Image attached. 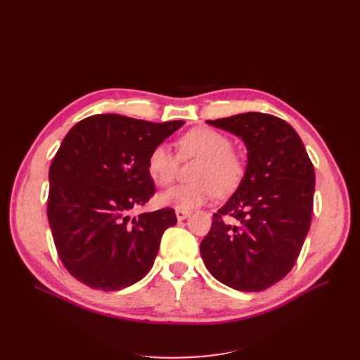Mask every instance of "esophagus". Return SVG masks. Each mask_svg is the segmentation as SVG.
<instances>
[{
	"label": "esophagus",
	"instance_id": "obj_1",
	"mask_svg": "<svg viewBox=\"0 0 360 360\" xmlns=\"http://www.w3.org/2000/svg\"><path fill=\"white\" fill-rule=\"evenodd\" d=\"M176 214H177V219L179 221H184L186 217H189L191 212H186V210H176Z\"/></svg>",
	"mask_w": 360,
	"mask_h": 360
}]
</instances>
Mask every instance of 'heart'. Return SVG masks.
Here are the masks:
<instances>
[{"label": "heart", "mask_w": 360, "mask_h": 360, "mask_svg": "<svg viewBox=\"0 0 360 360\" xmlns=\"http://www.w3.org/2000/svg\"><path fill=\"white\" fill-rule=\"evenodd\" d=\"M181 159H198L192 172L193 183L179 184L159 195V202L176 210H192L202 205L214 195L233 193L245 177L243 158L236 153L231 139L209 127H197L184 134L179 141ZM179 160L171 148L159 144L150 151L147 169L158 186H169L176 179Z\"/></svg>", "instance_id": "b5f03b06"}]
</instances>
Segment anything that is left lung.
Segmentation results:
<instances>
[{
  "mask_svg": "<svg viewBox=\"0 0 360 360\" xmlns=\"http://www.w3.org/2000/svg\"><path fill=\"white\" fill-rule=\"evenodd\" d=\"M240 136L248 165L240 186L200 245L205 267L238 291H263L284 278L311 226L315 172L300 136L263 112L207 120Z\"/></svg>",
  "mask_w": 360,
  "mask_h": 360,
  "instance_id": "obj_1",
  "label": "left lung"
}]
</instances>
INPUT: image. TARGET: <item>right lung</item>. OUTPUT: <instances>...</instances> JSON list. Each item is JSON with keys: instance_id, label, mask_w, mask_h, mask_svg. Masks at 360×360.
Instances as JSON below:
<instances>
[{"instance_id": "obj_1", "label": "right lung", "mask_w": 360, "mask_h": 360, "mask_svg": "<svg viewBox=\"0 0 360 360\" xmlns=\"http://www.w3.org/2000/svg\"><path fill=\"white\" fill-rule=\"evenodd\" d=\"M183 124L99 114L81 120L63 139L49 168L48 221L60 259L82 284L117 291L153 266L176 212L130 213L156 192L150 151Z\"/></svg>"}]
</instances>
